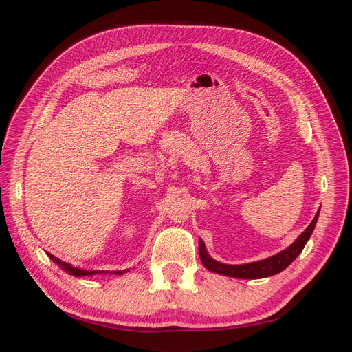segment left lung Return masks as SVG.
<instances>
[{
	"label": "left lung",
	"instance_id": "8db88e82",
	"mask_svg": "<svg viewBox=\"0 0 352 352\" xmlns=\"http://www.w3.org/2000/svg\"><path fill=\"white\" fill-rule=\"evenodd\" d=\"M318 212H320V211H318ZM318 212L316 214V217L313 219V221L310 223V226H308L301 233L300 238H298L289 248H286L282 252L273 255V257H270V258L255 261V263H248V264H239V265L223 264V263H219L216 260H212L211 257H208V254H207L206 247H204V242H202L201 239H199V258H201L202 264H204L208 270L219 273V274L230 276V278L261 279V278H269V276H273V274H278L282 270H285L287 265H289L304 250L307 241L310 239L311 233L316 228Z\"/></svg>",
	"mask_w": 352,
	"mask_h": 352
}]
</instances>
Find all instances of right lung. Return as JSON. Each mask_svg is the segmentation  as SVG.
<instances>
[{"mask_svg": "<svg viewBox=\"0 0 352 352\" xmlns=\"http://www.w3.org/2000/svg\"><path fill=\"white\" fill-rule=\"evenodd\" d=\"M48 254V252H47ZM48 257L54 261V263H57L61 269H65L66 272H69L70 274H73V276H91V274H94V273H98V272H89V270H80V269H78V267H73L72 264H69V263H66V261H61L60 258H57V257H54V255L52 254H48ZM122 272H117V274H120Z\"/></svg>", "mask_w": 352, "mask_h": 352, "instance_id": "right-lung-1", "label": "right lung"}]
</instances>
